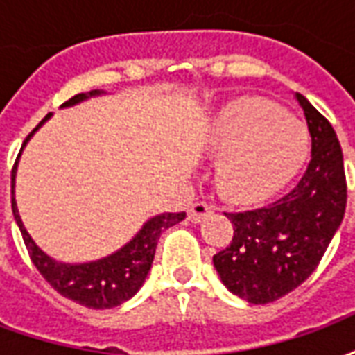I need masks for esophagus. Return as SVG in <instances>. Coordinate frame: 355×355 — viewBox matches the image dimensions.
<instances>
[{"mask_svg":"<svg viewBox=\"0 0 355 355\" xmlns=\"http://www.w3.org/2000/svg\"><path fill=\"white\" fill-rule=\"evenodd\" d=\"M213 211H215V207H213L211 203L196 201V203H192V207L188 209V218H190L192 223H201V220L207 215H211Z\"/></svg>","mask_w":355,"mask_h":355,"instance_id":"obj_1","label":"esophagus"}]
</instances>
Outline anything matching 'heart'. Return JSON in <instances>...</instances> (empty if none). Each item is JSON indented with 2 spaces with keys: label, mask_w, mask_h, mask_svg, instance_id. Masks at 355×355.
I'll list each match as a JSON object with an SVG mask.
<instances>
[{
  "label": "heart",
  "mask_w": 355,
  "mask_h": 355,
  "mask_svg": "<svg viewBox=\"0 0 355 355\" xmlns=\"http://www.w3.org/2000/svg\"><path fill=\"white\" fill-rule=\"evenodd\" d=\"M207 146L224 155L218 184L234 200H262L304 163L310 132L285 110L262 98L232 102L207 129Z\"/></svg>",
  "instance_id": "1"
}]
</instances>
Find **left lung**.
<instances>
[{"mask_svg": "<svg viewBox=\"0 0 355 355\" xmlns=\"http://www.w3.org/2000/svg\"><path fill=\"white\" fill-rule=\"evenodd\" d=\"M312 137V159L289 192L262 207L224 213L230 245L213 257L228 289L268 304L304 283L320 264L346 209L343 148L333 125L297 93Z\"/></svg>", "mask_w": 355, "mask_h": 355, "instance_id": "obj_1", "label": "left lung"}]
</instances>
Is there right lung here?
I'll use <instances>...</instances> for the list:
<instances>
[{"label": "right lung", "instance_id": "add662e5", "mask_svg": "<svg viewBox=\"0 0 355 355\" xmlns=\"http://www.w3.org/2000/svg\"><path fill=\"white\" fill-rule=\"evenodd\" d=\"M94 94H101V91L94 89V91H89V93L76 94L70 101H66L62 106H72V104H78V102L85 101V98L94 96ZM49 116L51 114L43 117L40 125L28 135L26 140L22 142V148L26 146L30 137L42 127L43 121L49 119ZM15 175H17V162H15L11 171L12 215H15V220L19 224L24 245H26L28 254L34 262V266L45 277V282L49 283L57 293H60L62 297L70 298V300L81 306L93 308V310H104V308H114V306L123 304L125 300H129L142 287V283H144L148 272L152 268L155 247H157V239L162 236V232L175 226L180 220H184L186 216V213H163V215H157L154 218H150L142 226V230L127 245L121 247L119 251L110 254L106 259L87 262V264H62V262L53 261L51 257H47L40 247L35 245L34 239L30 238V234H28L24 224L20 220L17 201H15V196H12L15 193V190H12L15 188Z\"/></svg>", "mask_w": 355, "mask_h": 355}]
</instances>
